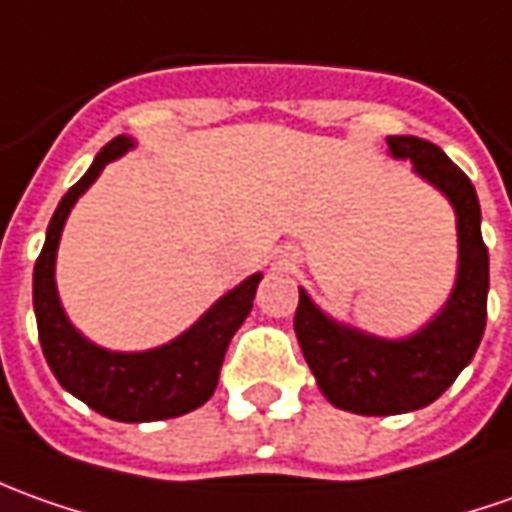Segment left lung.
<instances>
[{"instance_id": "obj_1", "label": "left lung", "mask_w": 512, "mask_h": 512, "mask_svg": "<svg viewBox=\"0 0 512 512\" xmlns=\"http://www.w3.org/2000/svg\"><path fill=\"white\" fill-rule=\"evenodd\" d=\"M389 154L448 198L457 215V280L446 305L409 336L384 339L328 316L300 288L297 342L322 395L353 415H403L437 401L471 364L488 319V249L471 179L437 145L387 137Z\"/></svg>"}]
</instances>
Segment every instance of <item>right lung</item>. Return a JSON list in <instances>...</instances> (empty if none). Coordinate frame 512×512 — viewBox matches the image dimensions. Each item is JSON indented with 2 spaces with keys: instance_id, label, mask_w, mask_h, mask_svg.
Wrapping results in <instances>:
<instances>
[{
  "instance_id": "1",
  "label": "right lung",
  "mask_w": 512,
  "mask_h": 512,
  "mask_svg": "<svg viewBox=\"0 0 512 512\" xmlns=\"http://www.w3.org/2000/svg\"><path fill=\"white\" fill-rule=\"evenodd\" d=\"M137 145V139L120 134L95 156L92 168L83 173L61 198L47 227V241L33 269V311L38 322V342L58 384L78 401L103 417L120 423H151L187 415L212 398L224 364L229 342L243 319L252 311L257 283L263 274L255 271L221 300H215L190 328L168 344L151 350L120 353L89 342L66 316L58 285L55 257L66 218L78 198L95 184L100 170L120 159Z\"/></svg>"
}]
</instances>
